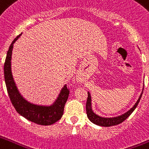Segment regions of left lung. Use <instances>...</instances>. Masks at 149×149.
Returning a JSON list of instances; mask_svg holds the SVG:
<instances>
[{
    "label": "left lung",
    "instance_id": "1",
    "mask_svg": "<svg viewBox=\"0 0 149 149\" xmlns=\"http://www.w3.org/2000/svg\"><path fill=\"white\" fill-rule=\"evenodd\" d=\"M141 95L138 98V102L135 103V105H134V107L131 108L128 112L124 113L123 115L117 116V117L113 118H104L101 117L99 116H97L95 114V112H93L91 109V95L88 92V96H87V103H86V111H87V117L92 123H94L95 124H97L98 126H102V127H112V126H115V125H118L123 123L126 119H127L129 117V116L134 112V110L136 109V107L138 106V103L140 102Z\"/></svg>",
    "mask_w": 149,
    "mask_h": 149
}]
</instances>
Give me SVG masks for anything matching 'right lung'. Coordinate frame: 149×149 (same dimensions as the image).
Masks as SVG:
<instances>
[{"mask_svg": "<svg viewBox=\"0 0 149 149\" xmlns=\"http://www.w3.org/2000/svg\"><path fill=\"white\" fill-rule=\"evenodd\" d=\"M20 35L15 37L10 45L4 62V80L6 84L8 94L17 112L26 120L37 124L44 126L52 125L62 118L64 112L65 105L70 95V90L67 88L66 85L64 86L61 91L59 96L58 97L54 104L51 106L33 105L22 97L15 86L11 70V59L13 44L20 37Z\"/></svg>", "mask_w": 149, "mask_h": 149, "instance_id": "right-lung-1", "label": "right lung"}]
</instances>
